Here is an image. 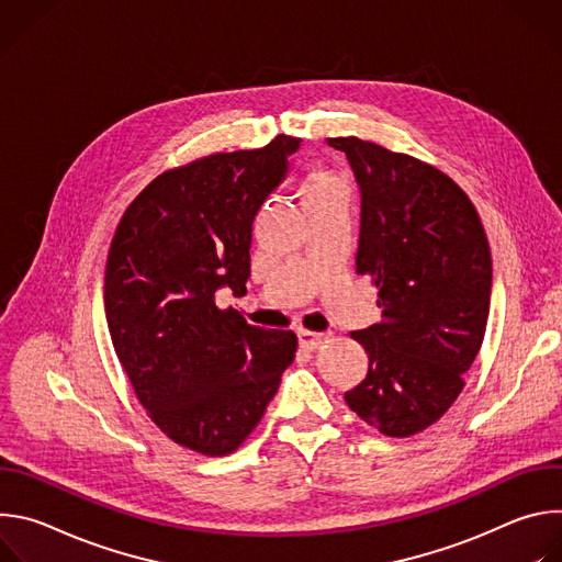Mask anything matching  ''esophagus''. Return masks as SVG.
I'll return each instance as SVG.
<instances>
[{
    "label": "esophagus",
    "instance_id": "esophagus-1",
    "mask_svg": "<svg viewBox=\"0 0 562 562\" xmlns=\"http://www.w3.org/2000/svg\"><path fill=\"white\" fill-rule=\"evenodd\" d=\"M297 340H300V345H302L304 349L315 351V349H319V347L327 345V342L331 340V334H313V331L300 329V331H297Z\"/></svg>",
    "mask_w": 562,
    "mask_h": 562
}]
</instances>
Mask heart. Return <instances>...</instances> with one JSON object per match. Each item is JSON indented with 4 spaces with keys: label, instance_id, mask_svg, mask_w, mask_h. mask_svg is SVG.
Returning a JSON list of instances; mask_svg holds the SVG:
<instances>
[{
    "label": "heart",
    "instance_id": "b5f03b06",
    "mask_svg": "<svg viewBox=\"0 0 562 562\" xmlns=\"http://www.w3.org/2000/svg\"><path fill=\"white\" fill-rule=\"evenodd\" d=\"M338 189H340V184L334 178H329L325 173H313V176L306 178V182L302 187V200L315 198V195H327V193L338 191Z\"/></svg>",
    "mask_w": 562,
    "mask_h": 562
}]
</instances>
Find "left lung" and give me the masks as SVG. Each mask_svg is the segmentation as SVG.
<instances>
[{
  "mask_svg": "<svg viewBox=\"0 0 562 562\" xmlns=\"http://www.w3.org/2000/svg\"><path fill=\"white\" fill-rule=\"evenodd\" d=\"M360 189L356 271L378 286L382 323L349 336L369 356L345 393L367 425L414 436L445 416L483 345L492 254L464 191L442 171L358 137H327Z\"/></svg>",
  "mask_w": 562,
  "mask_h": 562,
  "instance_id": "left-lung-1",
  "label": "left lung"
}]
</instances>
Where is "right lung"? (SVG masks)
I'll list each match as a JSON object with an SVG mask.
<instances>
[{
  "label": "right lung",
  "mask_w": 562,
  "mask_h": 562,
  "mask_svg": "<svg viewBox=\"0 0 562 562\" xmlns=\"http://www.w3.org/2000/svg\"><path fill=\"white\" fill-rule=\"evenodd\" d=\"M297 137L215 153L155 178L113 235L104 306L115 353L153 423L204 456L235 451L293 362V331L249 325L215 293H247L251 226Z\"/></svg>",
  "instance_id": "obj_1"
}]
</instances>
